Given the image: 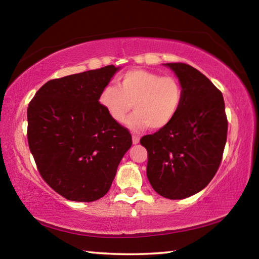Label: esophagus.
Wrapping results in <instances>:
<instances>
[{"label": "esophagus", "mask_w": 259, "mask_h": 259, "mask_svg": "<svg viewBox=\"0 0 259 259\" xmlns=\"http://www.w3.org/2000/svg\"><path fill=\"white\" fill-rule=\"evenodd\" d=\"M133 143L135 144V145H136V144L139 143V137H138V136H136V135L133 136Z\"/></svg>", "instance_id": "34e87169"}]
</instances>
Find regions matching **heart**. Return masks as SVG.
I'll return each instance as SVG.
<instances>
[{"label": "heart", "mask_w": 259, "mask_h": 259, "mask_svg": "<svg viewBox=\"0 0 259 259\" xmlns=\"http://www.w3.org/2000/svg\"><path fill=\"white\" fill-rule=\"evenodd\" d=\"M183 87L176 77L162 76L146 69H131L119 78L117 87H105L99 104L116 123H122L134 105L135 113L126 120L128 128L140 131L150 126L164 128L181 109Z\"/></svg>", "instance_id": "b5f03b06"}]
</instances>
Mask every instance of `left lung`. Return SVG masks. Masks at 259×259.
Wrapping results in <instances>:
<instances>
[{"label": "left lung", "mask_w": 259, "mask_h": 259, "mask_svg": "<svg viewBox=\"0 0 259 259\" xmlns=\"http://www.w3.org/2000/svg\"><path fill=\"white\" fill-rule=\"evenodd\" d=\"M183 87L176 117L140 144L147 150V178L161 196L185 199L211 182L227 138L225 103L221 91L198 69L184 63L165 64Z\"/></svg>", "instance_id": "left-lung-1"}]
</instances>
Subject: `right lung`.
I'll return each instance as SVG.
<instances>
[{"mask_svg": "<svg viewBox=\"0 0 259 259\" xmlns=\"http://www.w3.org/2000/svg\"><path fill=\"white\" fill-rule=\"evenodd\" d=\"M117 69L108 65L50 80L29 102V150L45 182L67 200L103 198L133 144L98 99Z\"/></svg>", "mask_w": 259, "mask_h": 259, "instance_id": "1", "label": "right lung"}]
</instances>
